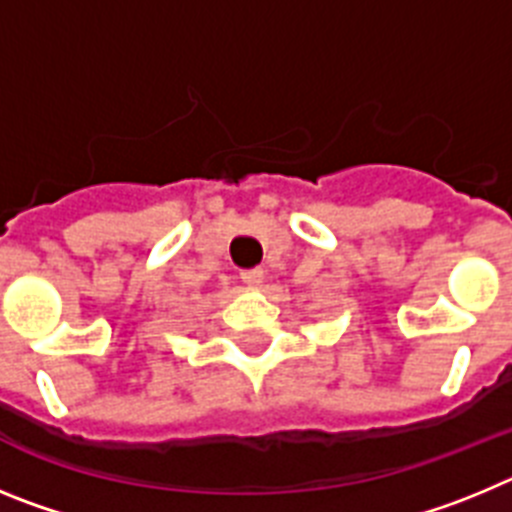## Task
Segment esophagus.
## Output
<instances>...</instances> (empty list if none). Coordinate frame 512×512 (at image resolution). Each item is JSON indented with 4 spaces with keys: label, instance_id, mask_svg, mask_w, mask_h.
Instances as JSON below:
<instances>
[{
    "label": "esophagus",
    "instance_id": "obj_1",
    "mask_svg": "<svg viewBox=\"0 0 512 512\" xmlns=\"http://www.w3.org/2000/svg\"><path fill=\"white\" fill-rule=\"evenodd\" d=\"M241 279L248 284V287H256V284L264 282V269H246V271H241Z\"/></svg>",
    "mask_w": 512,
    "mask_h": 512
}]
</instances>
